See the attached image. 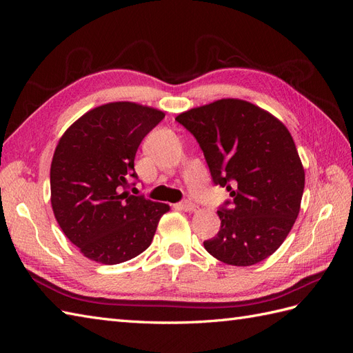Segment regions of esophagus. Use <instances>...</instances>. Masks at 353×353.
<instances>
[{"mask_svg": "<svg viewBox=\"0 0 353 353\" xmlns=\"http://www.w3.org/2000/svg\"><path fill=\"white\" fill-rule=\"evenodd\" d=\"M176 209L190 212V210H194V209H196V205H194V203L191 201V200H184V201H179V203H178Z\"/></svg>", "mask_w": 353, "mask_h": 353, "instance_id": "34e87169", "label": "esophagus"}]
</instances>
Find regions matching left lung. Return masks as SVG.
<instances>
[{
  "label": "left lung",
  "instance_id": "obj_1",
  "mask_svg": "<svg viewBox=\"0 0 353 353\" xmlns=\"http://www.w3.org/2000/svg\"><path fill=\"white\" fill-rule=\"evenodd\" d=\"M196 138L215 185L231 199L218 209L221 228L203 241L218 261L250 266L271 256L301 209L305 172L293 138L252 103L223 99L175 119Z\"/></svg>",
  "mask_w": 353,
  "mask_h": 353
}]
</instances>
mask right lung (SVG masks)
<instances>
[{"label": "right lung", "instance_id": "obj_1", "mask_svg": "<svg viewBox=\"0 0 353 353\" xmlns=\"http://www.w3.org/2000/svg\"><path fill=\"white\" fill-rule=\"evenodd\" d=\"M165 113L135 103H109L85 113L63 134L50 170L51 206L65 236L88 259L126 262L152 244L165 203L126 191L134 160Z\"/></svg>", "mask_w": 353, "mask_h": 353}]
</instances>
